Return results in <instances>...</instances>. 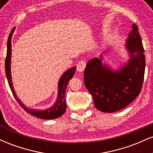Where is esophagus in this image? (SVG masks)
I'll use <instances>...</instances> for the list:
<instances>
[{
	"mask_svg": "<svg viewBox=\"0 0 153 153\" xmlns=\"http://www.w3.org/2000/svg\"><path fill=\"white\" fill-rule=\"evenodd\" d=\"M85 65H86V62L84 60H80L78 64H77V71L80 73H82L83 72L84 69L85 68Z\"/></svg>",
	"mask_w": 153,
	"mask_h": 153,
	"instance_id": "esophagus-1",
	"label": "esophagus"
}]
</instances>
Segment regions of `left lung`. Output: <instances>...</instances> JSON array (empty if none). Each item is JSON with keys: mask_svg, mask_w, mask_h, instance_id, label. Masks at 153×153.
I'll list each match as a JSON object with an SVG mask.
<instances>
[{"mask_svg": "<svg viewBox=\"0 0 153 153\" xmlns=\"http://www.w3.org/2000/svg\"><path fill=\"white\" fill-rule=\"evenodd\" d=\"M129 59L114 71L106 62L103 55L87 62L84 83L94 99V106L105 113H112L127 106L141 91L145 69L142 39L136 24L126 40ZM104 54V53H103Z\"/></svg>", "mask_w": 153, "mask_h": 153, "instance_id": "8db88e82", "label": "left lung"}]
</instances>
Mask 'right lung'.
<instances>
[{"label":"right lung","instance_id":"obj_1","mask_svg":"<svg viewBox=\"0 0 153 153\" xmlns=\"http://www.w3.org/2000/svg\"><path fill=\"white\" fill-rule=\"evenodd\" d=\"M15 28H13L10 31L9 36H8V42H7V54L6 62H5V69H6V75L7 80H8V84L10 90L13 93V96L16 99L17 102L23 107L24 110L27 113L34 116V117L41 118L43 119H53L59 118L61 117L65 111H66L67 104L65 99V94L66 91V88L68 85V82L73 78L75 74L76 67H73L71 69L68 70L62 75V76L59 78L58 82V93H57V97L55 102L52 106L45 110L34 109V108H29L26 107L25 105L22 102L19 97L16 94L14 88L13 86V82H12L11 73H10V63H11V38L14 32Z\"/></svg>","mask_w":153,"mask_h":153}]
</instances>
